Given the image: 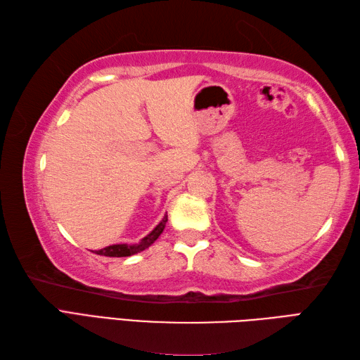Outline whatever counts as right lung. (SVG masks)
<instances>
[{
    "mask_svg": "<svg viewBox=\"0 0 360 360\" xmlns=\"http://www.w3.org/2000/svg\"><path fill=\"white\" fill-rule=\"evenodd\" d=\"M166 221H167V215H165L163 220L160 221L158 225L153 231H150V233L146 237H143L139 243H134V245H127V243L110 245V246L103 248V250L95 251V254L106 255V257H129V255L137 254L143 250H146V248H149L157 240L158 236L163 233V229L166 226Z\"/></svg>",
    "mask_w": 360,
    "mask_h": 360,
    "instance_id": "1",
    "label": "right lung"
}]
</instances>
